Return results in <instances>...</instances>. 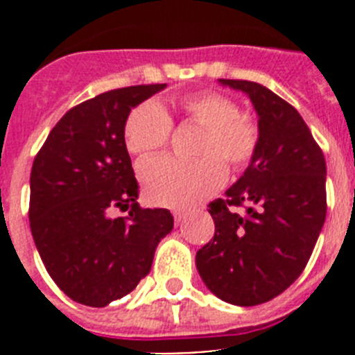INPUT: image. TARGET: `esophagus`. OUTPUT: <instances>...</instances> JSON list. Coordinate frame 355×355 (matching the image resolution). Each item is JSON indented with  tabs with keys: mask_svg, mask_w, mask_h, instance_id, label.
<instances>
[{
	"mask_svg": "<svg viewBox=\"0 0 355 355\" xmlns=\"http://www.w3.org/2000/svg\"><path fill=\"white\" fill-rule=\"evenodd\" d=\"M187 218V211H181V209H175L174 211V220L175 224H181V222Z\"/></svg>",
	"mask_w": 355,
	"mask_h": 355,
	"instance_id": "1",
	"label": "esophagus"
}]
</instances>
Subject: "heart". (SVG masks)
<instances>
[{
	"label": "heart",
	"mask_w": 355,
	"mask_h": 355,
	"mask_svg": "<svg viewBox=\"0 0 355 355\" xmlns=\"http://www.w3.org/2000/svg\"><path fill=\"white\" fill-rule=\"evenodd\" d=\"M183 114L205 130L197 162L172 156L150 158L140 165L146 196L155 205L184 208L211 196L224 184L227 168L245 171L258 155L261 130L256 117L240 112L234 99L215 90L188 94L180 101ZM174 122L155 101L135 106L124 124V142L133 155H150L171 140Z\"/></svg>",
	"instance_id": "1"
}]
</instances>
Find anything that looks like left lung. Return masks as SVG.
Returning <instances> with one entry per match:
<instances>
[{"label": "left lung", "instance_id": "left-lung-1", "mask_svg": "<svg viewBox=\"0 0 355 355\" xmlns=\"http://www.w3.org/2000/svg\"><path fill=\"white\" fill-rule=\"evenodd\" d=\"M259 115L258 155L222 199L209 202L215 236L197 270L224 302L258 306L283 293L311 258L327 213L325 158L300 114L254 81L220 80ZM236 207H243L239 215Z\"/></svg>", "mask_w": 355, "mask_h": 355}]
</instances>
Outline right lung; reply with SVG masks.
<instances>
[{
	"label": "right lung",
	"mask_w": 355,
	"mask_h": 355,
	"mask_svg": "<svg viewBox=\"0 0 355 355\" xmlns=\"http://www.w3.org/2000/svg\"><path fill=\"white\" fill-rule=\"evenodd\" d=\"M163 87L133 85L72 106L33 159L31 234L48 274L74 302L105 307L133 291L172 231L168 209L137 202L139 183L124 142L131 108Z\"/></svg>",
	"instance_id": "add662e5"
}]
</instances>
